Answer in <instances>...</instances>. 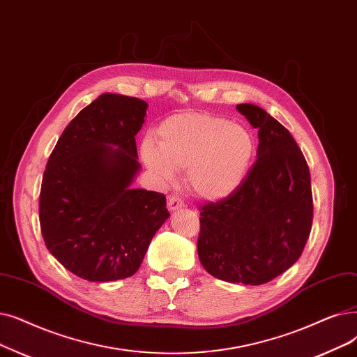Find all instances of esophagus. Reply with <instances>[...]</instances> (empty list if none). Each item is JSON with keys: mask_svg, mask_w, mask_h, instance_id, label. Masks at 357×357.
Returning a JSON list of instances; mask_svg holds the SVG:
<instances>
[{"mask_svg": "<svg viewBox=\"0 0 357 357\" xmlns=\"http://www.w3.org/2000/svg\"><path fill=\"white\" fill-rule=\"evenodd\" d=\"M167 207H169L170 211H175V210L182 208V207H183V203H182V201H181L178 197L172 195V197H169V199H167Z\"/></svg>", "mask_w": 357, "mask_h": 357, "instance_id": "esophagus-1", "label": "esophagus"}]
</instances>
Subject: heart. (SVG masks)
Wrapping results in <instances>:
<instances>
[{"instance_id":"heart-1","label":"heart","mask_w":357,"mask_h":357,"mask_svg":"<svg viewBox=\"0 0 357 357\" xmlns=\"http://www.w3.org/2000/svg\"><path fill=\"white\" fill-rule=\"evenodd\" d=\"M142 160L162 181L187 170L190 190L206 201H222L245 179L255 154L252 132L239 123L207 112H182L166 118L158 142L146 137Z\"/></svg>"}]
</instances>
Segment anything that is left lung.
I'll list each match as a JSON object with an SVG mask.
<instances>
[{"mask_svg":"<svg viewBox=\"0 0 357 357\" xmlns=\"http://www.w3.org/2000/svg\"><path fill=\"white\" fill-rule=\"evenodd\" d=\"M236 109L258 130V159L234 194L201 210L197 251L215 278L258 286L302 255L312 227L311 175L280 122L252 103Z\"/></svg>","mask_w":357,"mask_h":357,"instance_id":"8db88e82","label":"left lung"}]
</instances>
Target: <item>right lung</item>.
Instances as JSON below:
<instances>
[{"instance_id":"add662e5","label":"right lung","mask_w":357,"mask_h":357,"mask_svg":"<svg viewBox=\"0 0 357 357\" xmlns=\"http://www.w3.org/2000/svg\"><path fill=\"white\" fill-rule=\"evenodd\" d=\"M147 106L103 93L68 123L46 165L39 197L45 245L87 282L134 275L169 217L165 195L131 187L142 169L135 135Z\"/></svg>"}]
</instances>
